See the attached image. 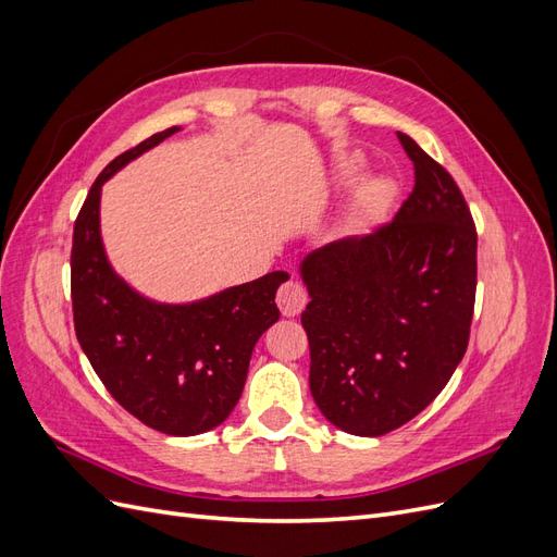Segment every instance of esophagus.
Returning a JSON list of instances; mask_svg holds the SVG:
<instances>
[{
    "label": "esophagus",
    "instance_id": "esophagus-1",
    "mask_svg": "<svg viewBox=\"0 0 557 557\" xmlns=\"http://www.w3.org/2000/svg\"><path fill=\"white\" fill-rule=\"evenodd\" d=\"M307 301H309L307 288L299 281H288V283H283L281 288H278L276 305H278L283 315H288V318L299 315L301 309L307 307Z\"/></svg>",
    "mask_w": 557,
    "mask_h": 557
}]
</instances>
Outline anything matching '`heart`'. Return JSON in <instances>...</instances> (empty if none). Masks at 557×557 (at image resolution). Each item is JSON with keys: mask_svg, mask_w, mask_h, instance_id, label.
I'll list each match as a JSON object with an SVG mask.
<instances>
[{"mask_svg": "<svg viewBox=\"0 0 557 557\" xmlns=\"http://www.w3.org/2000/svg\"><path fill=\"white\" fill-rule=\"evenodd\" d=\"M362 166H364V160L360 156H350L348 160H344L342 170L348 174H358ZM391 197H393V181L385 176L372 178L360 190L356 205H352V221L356 223L372 221V218H376L387 207Z\"/></svg>", "mask_w": 557, "mask_h": 557, "instance_id": "obj_1", "label": "heart"}]
</instances>
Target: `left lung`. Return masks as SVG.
Returning a JSON list of instances; mask_svg holds the SVG:
<instances>
[{"instance_id":"1","label":"left lung","mask_w":557,"mask_h":557,"mask_svg":"<svg viewBox=\"0 0 557 557\" xmlns=\"http://www.w3.org/2000/svg\"><path fill=\"white\" fill-rule=\"evenodd\" d=\"M399 141L416 185L393 223L299 262L311 395L356 436L397 430L444 391L474 313L476 230L465 197L409 134Z\"/></svg>"}]
</instances>
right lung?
<instances>
[{
  "label": "right lung",
  "instance_id": "1",
  "mask_svg": "<svg viewBox=\"0 0 557 557\" xmlns=\"http://www.w3.org/2000/svg\"><path fill=\"white\" fill-rule=\"evenodd\" d=\"M178 129L125 150L92 183L74 225L72 305L78 344L113 399L148 428L193 436L237 407L252 348L281 315L274 299L288 274L183 305L150 299L115 274L99 227L102 185Z\"/></svg>",
  "mask_w": 557,
  "mask_h": 557
}]
</instances>
